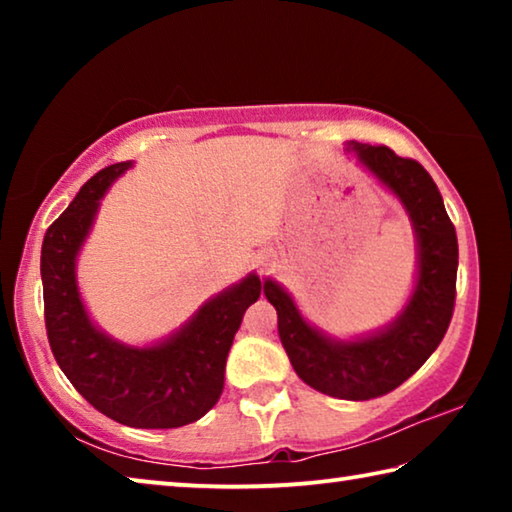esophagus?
<instances>
[{"instance_id": "esophagus-1", "label": "esophagus", "mask_w": 512, "mask_h": 512, "mask_svg": "<svg viewBox=\"0 0 512 512\" xmlns=\"http://www.w3.org/2000/svg\"><path fill=\"white\" fill-rule=\"evenodd\" d=\"M266 266H268V259H266V257H262V262H259V268H262V271H264Z\"/></svg>"}]
</instances>
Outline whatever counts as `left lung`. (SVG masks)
Returning a JSON list of instances; mask_svg holds the SVG:
<instances>
[{
  "label": "left lung",
  "instance_id": "obj_1",
  "mask_svg": "<svg viewBox=\"0 0 512 512\" xmlns=\"http://www.w3.org/2000/svg\"><path fill=\"white\" fill-rule=\"evenodd\" d=\"M345 149L409 214L418 246L411 298L393 323L345 341L311 325L273 277L264 280V296L277 311V332L298 377L325 395L361 402L395 391L443 341L454 314L458 241L443 196L420 162L388 146L348 142Z\"/></svg>",
  "mask_w": 512,
  "mask_h": 512
}]
</instances>
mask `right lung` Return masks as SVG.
Instances as JSON below:
<instances>
[{
  "label": "right lung",
  "mask_w": 512,
  "mask_h": 512,
  "mask_svg": "<svg viewBox=\"0 0 512 512\" xmlns=\"http://www.w3.org/2000/svg\"><path fill=\"white\" fill-rule=\"evenodd\" d=\"M131 167L128 160L101 169L49 225L40 257L45 325L60 370L94 409L126 427L176 429L219 402L232 339L264 282L248 273L203 302L167 339L144 348L112 339L94 325L76 282V257L103 194Z\"/></svg>",
  "instance_id": "1"
}]
</instances>
